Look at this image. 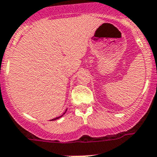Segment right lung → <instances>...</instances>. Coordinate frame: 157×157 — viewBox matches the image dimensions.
Segmentation results:
<instances>
[{
	"instance_id": "add662e5",
	"label": "right lung",
	"mask_w": 157,
	"mask_h": 157,
	"mask_svg": "<svg viewBox=\"0 0 157 157\" xmlns=\"http://www.w3.org/2000/svg\"><path fill=\"white\" fill-rule=\"evenodd\" d=\"M66 111H67V109H66V110H65V112H64V113H63V114H62V115H61V116H59V117H56V118H53V119H52V120H51V121H54V120H56V119H58V118H61V117H62V116H63V114H65V113H66Z\"/></svg>"
}]
</instances>
